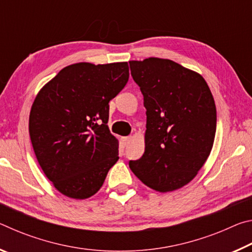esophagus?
<instances>
[{"label":"esophagus","instance_id":"obj_1","mask_svg":"<svg viewBox=\"0 0 252 252\" xmlns=\"http://www.w3.org/2000/svg\"><path fill=\"white\" fill-rule=\"evenodd\" d=\"M131 136H125V138L122 139V141H123V143H125V146H127V144L130 143V141H131Z\"/></svg>","mask_w":252,"mask_h":252}]
</instances>
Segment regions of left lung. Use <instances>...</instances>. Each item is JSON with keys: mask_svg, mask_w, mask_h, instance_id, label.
Listing matches in <instances>:
<instances>
[{"mask_svg": "<svg viewBox=\"0 0 252 252\" xmlns=\"http://www.w3.org/2000/svg\"><path fill=\"white\" fill-rule=\"evenodd\" d=\"M147 109L146 149L129 167L159 192L180 189L197 176L215 141L217 110L201 75L168 59L130 61Z\"/></svg>", "mask_w": 252, "mask_h": 252, "instance_id": "obj_1", "label": "left lung"}]
</instances>
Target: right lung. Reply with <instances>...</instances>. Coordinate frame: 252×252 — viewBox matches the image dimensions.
Masks as SVG:
<instances>
[{
  "instance_id": "obj_1",
  "label": "right lung",
  "mask_w": 252,
  "mask_h": 252,
  "mask_svg": "<svg viewBox=\"0 0 252 252\" xmlns=\"http://www.w3.org/2000/svg\"><path fill=\"white\" fill-rule=\"evenodd\" d=\"M127 80V62H81L62 69L37 93L30 138L44 174L66 197H92L118 161L119 142L108 126L109 102Z\"/></svg>"
}]
</instances>
